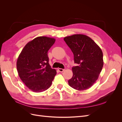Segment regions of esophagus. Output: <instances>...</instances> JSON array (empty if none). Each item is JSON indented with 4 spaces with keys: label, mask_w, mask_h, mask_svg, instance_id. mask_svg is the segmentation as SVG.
Returning <instances> with one entry per match:
<instances>
[{
    "label": "esophagus",
    "mask_w": 122,
    "mask_h": 122,
    "mask_svg": "<svg viewBox=\"0 0 122 122\" xmlns=\"http://www.w3.org/2000/svg\"><path fill=\"white\" fill-rule=\"evenodd\" d=\"M58 70V71H60V72H64L65 71V69H61V68H59Z\"/></svg>",
    "instance_id": "obj_1"
}]
</instances>
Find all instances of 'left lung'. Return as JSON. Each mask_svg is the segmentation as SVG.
<instances>
[{
    "label": "left lung",
    "mask_w": 122,
    "mask_h": 122,
    "mask_svg": "<svg viewBox=\"0 0 122 122\" xmlns=\"http://www.w3.org/2000/svg\"><path fill=\"white\" fill-rule=\"evenodd\" d=\"M74 54L77 66L72 68L69 86L78 91L90 88L98 79L103 66V53L94 41L84 35H73L64 39Z\"/></svg>",
    "instance_id": "8db88e82"
}]
</instances>
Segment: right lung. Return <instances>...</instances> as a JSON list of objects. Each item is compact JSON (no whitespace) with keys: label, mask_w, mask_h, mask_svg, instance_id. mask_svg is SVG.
Masks as SVG:
<instances>
[{"label":"right lung","mask_w":122,"mask_h":122,"mask_svg":"<svg viewBox=\"0 0 122 122\" xmlns=\"http://www.w3.org/2000/svg\"><path fill=\"white\" fill-rule=\"evenodd\" d=\"M55 39L39 36L29 42L19 55L17 61L18 74L29 89L40 93L49 88L56 71L49 64L48 51Z\"/></svg>","instance_id":"1"}]
</instances>
